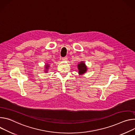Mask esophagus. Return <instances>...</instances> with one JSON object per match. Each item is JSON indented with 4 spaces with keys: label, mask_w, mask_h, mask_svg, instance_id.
<instances>
[{
    "label": "esophagus",
    "mask_w": 135,
    "mask_h": 135,
    "mask_svg": "<svg viewBox=\"0 0 135 135\" xmlns=\"http://www.w3.org/2000/svg\"><path fill=\"white\" fill-rule=\"evenodd\" d=\"M67 59H68V58L66 57L62 58V60H63V61H66Z\"/></svg>",
    "instance_id": "esophagus-1"
}]
</instances>
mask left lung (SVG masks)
<instances>
[{
    "label": "left lung",
    "instance_id": "left-lung-1",
    "mask_svg": "<svg viewBox=\"0 0 135 135\" xmlns=\"http://www.w3.org/2000/svg\"><path fill=\"white\" fill-rule=\"evenodd\" d=\"M78 73L80 74V75H82V74L86 73L87 70V66L83 61L78 64Z\"/></svg>",
    "mask_w": 135,
    "mask_h": 135
}]
</instances>
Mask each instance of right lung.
Here are the masks:
<instances>
[{
    "instance_id": "obj_1",
    "label": "right lung",
    "mask_w": 135,
    "mask_h": 135,
    "mask_svg": "<svg viewBox=\"0 0 135 135\" xmlns=\"http://www.w3.org/2000/svg\"><path fill=\"white\" fill-rule=\"evenodd\" d=\"M49 65L48 64H46V65H45V72H48V69H49Z\"/></svg>"
}]
</instances>
